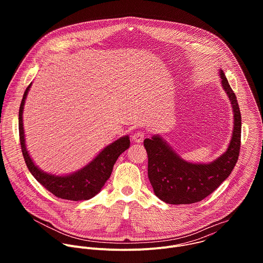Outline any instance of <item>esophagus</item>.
Instances as JSON below:
<instances>
[{"label":"esophagus","instance_id":"esophagus-1","mask_svg":"<svg viewBox=\"0 0 263 263\" xmlns=\"http://www.w3.org/2000/svg\"><path fill=\"white\" fill-rule=\"evenodd\" d=\"M143 137H144L143 131H136V132L132 135V139H133L135 142H140V141H142Z\"/></svg>","mask_w":263,"mask_h":263}]
</instances>
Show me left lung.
I'll use <instances>...</instances> for the list:
<instances>
[{"mask_svg":"<svg viewBox=\"0 0 263 263\" xmlns=\"http://www.w3.org/2000/svg\"><path fill=\"white\" fill-rule=\"evenodd\" d=\"M221 86L229 97L234 112V128L227 151L210 163L183 160L159 135L145 138L147 176L155 195L174 205L197 203L212 194L234 168L240 151L241 116L236 100L223 71L219 70Z\"/></svg>","mask_w":263,"mask_h":263,"instance_id":"obj_1","label":"left lung"}]
</instances>
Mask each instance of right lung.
Instances as JSON below:
<instances>
[{
	"label": "right lung",
	"mask_w": 263,
	"mask_h": 263,
	"mask_svg": "<svg viewBox=\"0 0 263 263\" xmlns=\"http://www.w3.org/2000/svg\"><path fill=\"white\" fill-rule=\"evenodd\" d=\"M30 87L31 84L25 90L18 111V130L22 152L30 173L46 190H48L57 198L70 201L91 199L101 192L102 187L112 173V168H114L116 161L120 155L130 146L129 136L126 135L121 137L115 142L104 147L92 161H90L87 165L76 173L66 176H56L45 173L34 164L27 151L25 143L23 111Z\"/></svg>",
	"instance_id": "1"
}]
</instances>
